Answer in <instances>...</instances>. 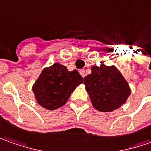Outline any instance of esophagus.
<instances>
[{"label": "esophagus", "instance_id": "esophagus-1", "mask_svg": "<svg viewBox=\"0 0 151 151\" xmlns=\"http://www.w3.org/2000/svg\"><path fill=\"white\" fill-rule=\"evenodd\" d=\"M79 73H80V74L82 75V77L83 78H84L86 76V73H85V71L83 70V69H81L80 71H79Z\"/></svg>", "mask_w": 151, "mask_h": 151}]
</instances>
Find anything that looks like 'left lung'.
I'll use <instances>...</instances> for the list:
<instances>
[{"mask_svg": "<svg viewBox=\"0 0 151 151\" xmlns=\"http://www.w3.org/2000/svg\"><path fill=\"white\" fill-rule=\"evenodd\" d=\"M83 83L93 106L99 111L111 112L124 104L130 94L127 82L114 67L93 66Z\"/></svg>", "mask_w": 151, "mask_h": 151, "instance_id": "obj_1", "label": "left lung"}]
</instances>
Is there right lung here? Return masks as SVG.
Wrapping results in <instances>:
<instances>
[{"instance_id":"add662e5","label":"right lung","mask_w":151,"mask_h":151,"mask_svg":"<svg viewBox=\"0 0 151 151\" xmlns=\"http://www.w3.org/2000/svg\"><path fill=\"white\" fill-rule=\"evenodd\" d=\"M82 83L83 77L78 71L69 72L65 66L55 63L42 72L32 90L41 106L54 110L65 104L76 87Z\"/></svg>"}]
</instances>
